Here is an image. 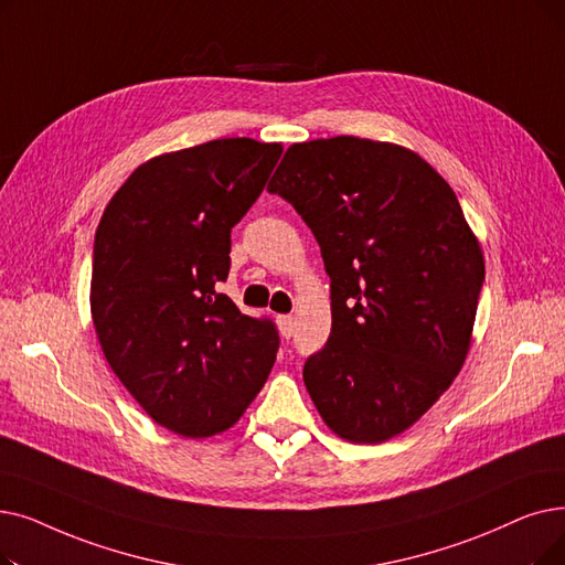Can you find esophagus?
Returning a JSON list of instances; mask_svg holds the SVG:
<instances>
[{
  "label": "esophagus",
  "instance_id": "34e87169",
  "mask_svg": "<svg viewBox=\"0 0 565 565\" xmlns=\"http://www.w3.org/2000/svg\"><path fill=\"white\" fill-rule=\"evenodd\" d=\"M277 323H279L281 334L288 339L292 334V328H296V318H292L290 313L288 316H277Z\"/></svg>",
  "mask_w": 565,
  "mask_h": 565
}]
</instances>
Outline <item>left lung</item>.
I'll return each mask as SVG.
<instances>
[{"label": "left lung", "instance_id": "left-lung-1", "mask_svg": "<svg viewBox=\"0 0 565 565\" xmlns=\"http://www.w3.org/2000/svg\"><path fill=\"white\" fill-rule=\"evenodd\" d=\"M267 191L305 218L330 277L311 402L349 444L399 436L471 349L484 256L455 191L418 152L355 136L290 145Z\"/></svg>", "mask_w": 565, "mask_h": 565}]
</instances>
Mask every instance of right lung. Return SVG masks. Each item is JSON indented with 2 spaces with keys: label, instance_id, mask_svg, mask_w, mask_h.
<instances>
[{
  "label": "right lung",
  "instance_id": "obj_1",
  "mask_svg": "<svg viewBox=\"0 0 565 565\" xmlns=\"http://www.w3.org/2000/svg\"><path fill=\"white\" fill-rule=\"evenodd\" d=\"M281 152V142L222 138L152 157L96 228V339L142 411L184 438L233 427L275 364V326L244 316L216 286L231 269V228Z\"/></svg>",
  "mask_w": 565,
  "mask_h": 565
}]
</instances>
